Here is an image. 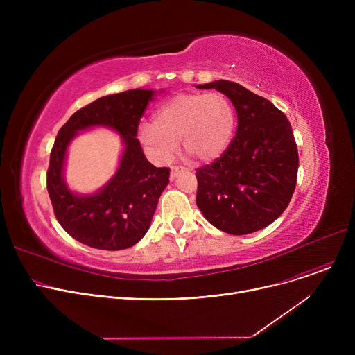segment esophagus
<instances>
[{
  "label": "esophagus",
  "instance_id": "esophagus-1",
  "mask_svg": "<svg viewBox=\"0 0 355 355\" xmlns=\"http://www.w3.org/2000/svg\"><path fill=\"white\" fill-rule=\"evenodd\" d=\"M184 171H187V168H184V166H173L171 168V178H175L180 173H184Z\"/></svg>",
  "mask_w": 355,
  "mask_h": 355
}]
</instances>
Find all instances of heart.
<instances>
[{
	"instance_id": "obj_1",
	"label": "heart",
	"mask_w": 355,
	"mask_h": 355,
	"mask_svg": "<svg viewBox=\"0 0 355 355\" xmlns=\"http://www.w3.org/2000/svg\"><path fill=\"white\" fill-rule=\"evenodd\" d=\"M234 126L236 110L226 95L220 92L181 93L157 109L153 125H144L139 137L162 162L171 161L180 139L185 151L209 162L226 151Z\"/></svg>"
}]
</instances>
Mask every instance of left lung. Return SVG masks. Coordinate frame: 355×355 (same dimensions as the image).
Segmentation results:
<instances>
[{
    "instance_id": "8db88e82",
    "label": "left lung",
    "mask_w": 355,
    "mask_h": 355,
    "mask_svg": "<svg viewBox=\"0 0 355 355\" xmlns=\"http://www.w3.org/2000/svg\"><path fill=\"white\" fill-rule=\"evenodd\" d=\"M197 87L221 92L237 112V132L226 151L197 168V206L221 232H257L285 211L295 191L300 157L292 126L270 101L239 83Z\"/></svg>"
}]
</instances>
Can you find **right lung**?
<instances>
[{"instance_id": "add662e5", "label": "right lung", "mask_w": 355, "mask_h": 355, "mask_svg": "<svg viewBox=\"0 0 355 355\" xmlns=\"http://www.w3.org/2000/svg\"><path fill=\"white\" fill-rule=\"evenodd\" d=\"M155 90L132 89L103 96L79 109L55 137L47 171V191L60 226L80 243L122 250L137 245L151 225L161 193L170 182V168L149 162L137 138L138 125ZM93 125L114 128L124 153L116 173L98 193L82 196L68 190L62 177L71 139Z\"/></svg>"}]
</instances>
